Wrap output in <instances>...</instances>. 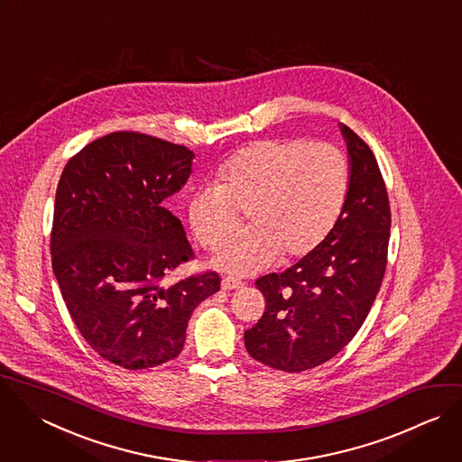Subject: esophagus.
Wrapping results in <instances>:
<instances>
[{
    "mask_svg": "<svg viewBox=\"0 0 462 462\" xmlns=\"http://www.w3.org/2000/svg\"><path fill=\"white\" fill-rule=\"evenodd\" d=\"M244 287V282L236 276H224L222 278V289L224 291H233V289H240Z\"/></svg>",
    "mask_w": 462,
    "mask_h": 462,
    "instance_id": "obj_1",
    "label": "esophagus"
}]
</instances>
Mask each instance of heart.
Instances as JSON below:
<instances>
[{
  "label": "heart",
  "mask_w": 462,
  "mask_h": 462,
  "mask_svg": "<svg viewBox=\"0 0 462 462\" xmlns=\"http://www.w3.org/2000/svg\"><path fill=\"white\" fill-rule=\"evenodd\" d=\"M217 186L199 189L188 208L191 229L206 249L229 240L215 265L249 274L312 253L334 229L350 186L346 157L334 146L307 139L258 141L217 171Z\"/></svg>",
  "instance_id": "1"
}]
</instances>
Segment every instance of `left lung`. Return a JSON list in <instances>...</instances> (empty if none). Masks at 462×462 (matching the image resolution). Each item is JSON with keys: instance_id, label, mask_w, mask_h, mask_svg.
I'll use <instances>...</instances> for the list:
<instances>
[{"instance_id": "obj_1", "label": "left lung", "mask_w": 462, "mask_h": 462, "mask_svg": "<svg viewBox=\"0 0 462 462\" xmlns=\"http://www.w3.org/2000/svg\"><path fill=\"white\" fill-rule=\"evenodd\" d=\"M350 186L330 235L283 273L256 280L265 312L245 330L249 356L303 372L332 359L361 328L379 292L388 254L390 202L368 144L341 125Z\"/></svg>"}]
</instances>
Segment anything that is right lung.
I'll list each match as a JSON object with an SVG mask.
<instances>
[{
  "mask_svg": "<svg viewBox=\"0 0 462 462\" xmlns=\"http://www.w3.org/2000/svg\"><path fill=\"white\" fill-rule=\"evenodd\" d=\"M195 153L139 132H114L65 166L51 233L52 269L85 341L105 359L143 370L177 357L195 307L220 291L215 271L168 276L195 253L162 206Z\"/></svg>",
  "mask_w": 462,
  "mask_h": 462,
  "instance_id": "obj_1",
  "label": "right lung"
}]
</instances>
